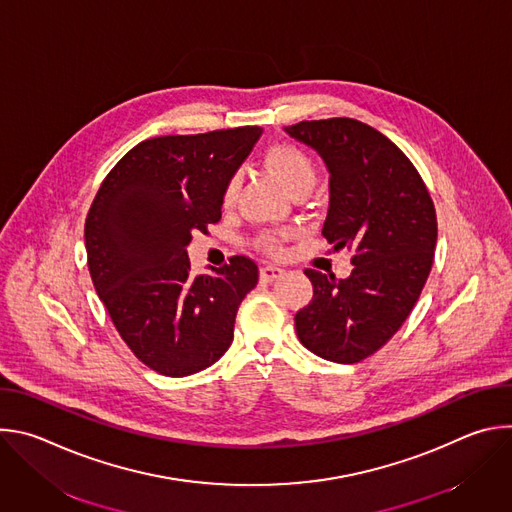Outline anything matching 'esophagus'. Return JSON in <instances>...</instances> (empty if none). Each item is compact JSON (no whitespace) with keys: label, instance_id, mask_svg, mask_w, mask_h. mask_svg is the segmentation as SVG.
Here are the masks:
<instances>
[{"label":"esophagus","instance_id":"esophagus-1","mask_svg":"<svg viewBox=\"0 0 512 512\" xmlns=\"http://www.w3.org/2000/svg\"><path fill=\"white\" fill-rule=\"evenodd\" d=\"M259 275H261V281L271 283V281H275L279 275H283V269L277 267V265H263V267L259 269Z\"/></svg>","mask_w":512,"mask_h":512}]
</instances>
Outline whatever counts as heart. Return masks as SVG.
<instances>
[{
  "label": "heart",
  "instance_id": "heart-1",
  "mask_svg": "<svg viewBox=\"0 0 512 512\" xmlns=\"http://www.w3.org/2000/svg\"><path fill=\"white\" fill-rule=\"evenodd\" d=\"M265 164L271 170V174L291 192L296 194L298 190H310L316 182V164L314 160L294 143L279 141L273 143L265 152ZM237 198V178H231L223 188V204L231 206ZM257 247L277 255L281 251L283 235L265 231L257 237Z\"/></svg>",
  "mask_w": 512,
  "mask_h": 512
}]
</instances>
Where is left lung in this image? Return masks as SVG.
<instances>
[{"instance_id": "left-lung-1", "label": "left lung", "mask_w": 512, "mask_h": 512, "mask_svg": "<svg viewBox=\"0 0 512 512\" xmlns=\"http://www.w3.org/2000/svg\"><path fill=\"white\" fill-rule=\"evenodd\" d=\"M285 131L324 158L330 208L322 235L352 251L350 277L306 269L312 302L296 314L300 342L342 364L385 346L419 300L437 241L435 206L411 160L375 127L332 117Z\"/></svg>"}]
</instances>
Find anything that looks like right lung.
<instances>
[{
  "label": "right lung",
  "instance_id": "right-lung-1",
  "mask_svg": "<svg viewBox=\"0 0 512 512\" xmlns=\"http://www.w3.org/2000/svg\"><path fill=\"white\" fill-rule=\"evenodd\" d=\"M261 127L162 135L137 143L105 176L85 221L93 285L129 350L152 371L188 377L221 358L257 285L235 255L192 275L186 245L221 221L223 188Z\"/></svg>",
  "mask_w": 512,
  "mask_h": 512
}]
</instances>
